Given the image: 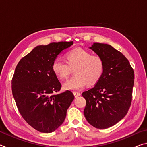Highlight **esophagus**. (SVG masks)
<instances>
[{"label": "esophagus", "mask_w": 147, "mask_h": 147, "mask_svg": "<svg viewBox=\"0 0 147 147\" xmlns=\"http://www.w3.org/2000/svg\"><path fill=\"white\" fill-rule=\"evenodd\" d=\"M73 94L76 98L78 97V96H79L81 94V93H80V92H76V91H73Z\"/></svg>", "instance_id": "obj_1"}]
</instances>
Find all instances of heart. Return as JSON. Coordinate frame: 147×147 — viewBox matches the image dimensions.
<instances>
[{
	"mask_svg": "<svg viewBox=\"0 0 147 147\" xmlns=\"http://www.w3.org/2000/svg\"><path fill=\"white\" fill-rule=\"evenodd\" d=\"M66 62L56 58L52 65L54 74L61 80L67 78L74 70L75 75L63 84L66 90H80L87 84L98 82L104 73V61L100 56L91 55L82 49L71 50L65 55Z\"/></svg>",
	"mask_w": 147,
	"mask_h": 147,
	"instance_id": "1",
	"label": "heart"
}]
</instances>
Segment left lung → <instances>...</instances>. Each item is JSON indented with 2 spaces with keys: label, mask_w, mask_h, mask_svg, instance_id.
Returning <instances> with one entry per match:
<instances>
[{
  "label": "left lung",
  "mask_w": 147,
  "mask_h": 147,
  "mask_svg": "<svg viewBox=\"0 0 147 147\" xmlns=\"http://www.w3.org/2000/svg\"><path fill=\"white\" fill-rule=\"evenodd\" d=\"M89 49L104 61V73L93 88L82 93L84 116L98 129L111 127L128 113L132 98L134 72L127 58L108 44L94 43Z\"/></svg>",
  "instance_id": "obj_1"
}]
</instances>
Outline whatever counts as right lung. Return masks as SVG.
Segmentation results:
<instances>
[{"label":"right lung","instance_id":"obj_1","mask_svg":"<svg viewBox=\"0 0 147 147\" xmlns=\"http://www.w3.org/2000/svg\"><path fill=\"white\" fill-rule=\"evenodd\" d=\"M73 41L52 43L35 47L17 64L11 80L12 94L23 119L43 133L55 131L63 123L74 100L71 91L54 94L61 85L52 65Z\"/></svg>","mask_w":147,"mask_h":147}]
</instances>
